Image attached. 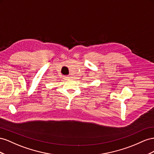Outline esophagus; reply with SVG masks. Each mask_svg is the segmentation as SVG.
Returning <instances> with one entry per match:
<instances>
[{
  "instance_id": "34e87169",
  "label": "esophagus",
  "mask_w": 154,
  "mask_h": 154,
  "mask_svg": "<svg viewBox=\"0 0 154 154\" xmlns=\"http://www.w3.org/2000/svg\"><path fill=\"white\" fill-rule=\"evenodd\" d=\"M64 78L65 79H69L70 77L69 76H64Z\"/></svg>"
}]
</instances>
